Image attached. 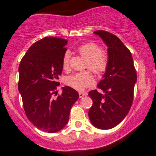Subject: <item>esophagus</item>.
<instances>
[{
	"label": "esophagus",
	"instance_id": "obj_1",
	"mask_svg": "<svg viewBox=\"0 0 156 156\" xmlns=\"http://www.w3.org/2000/svg\"><path fill=\"white\" fill-rule=\"evenodd\" d=\"M87 95V93H82V92L79 93V97H80V98H82V97H86Z\"/></svg>",
	"mask_w": 156,
	"mask_h": 156
}]
</instances>
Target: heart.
Instances as JSON below:
<instances>
[{"label":"heart","mask_w":156,"mask_h":156,"mask_svg":"<svg viewBox=\"0 0 156 156\" xmlns=\"http://www.w3.org/2000/svg\"><path fill=\"white\" fill-rule=\"evenodd\" d=\"M80 54L87 59L85 68H89L94 73L100 75L104 72L108 67V56L98 44L93 42L84 44L78 48ZM71 53L66 51L62 57V69L68 71L70 68ZM65 82L69 87L78 91H82L86 87L94 85V79L89 72L75 73L68 76Z\"/></svg>","instance_id":"1"}]
</instances>
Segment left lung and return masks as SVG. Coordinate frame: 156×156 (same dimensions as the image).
<instances>
[{"label":"left lung","mask_w":156,"mask_h":156,"mask_svg":"<svg viewBox=\"0 0 156 156\" xmlns=\"http://www.w3.org/2000/svg\"><path fill=\"white\" fill-rule=\"evenodd\" d=\"M94 33L107 46L108 67L97 85L104 94L97 90L88 94L93 100L88 115L94 127L108 130L122 122L130 110L136 72L130 50L117 36L102 30Z\"/></svg>","instance_id":"obj_1"}]
</instances>
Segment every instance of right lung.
Listing matches in <instances>:
<instances>
[{
  "label": "right lung",
  "instance_id": "right-lung-1",
  "mask_svg": "<svg viewBox=\"0 0 156 156\" xmlns=\"http://www.w3.org/2000/svg\"><path fill=\"white\" fill-rule=\"evenodd\" d=\"M68 41L45 37L30 47L19 66L18 90L28 119L34 126L48 133L62 130L69 122L70 110L79 94L66 86L56 99L59 76L62 72V57Z\"/></svg>",
  "mask_w": 156,
  "mask_h": 156
}]
</instances>
